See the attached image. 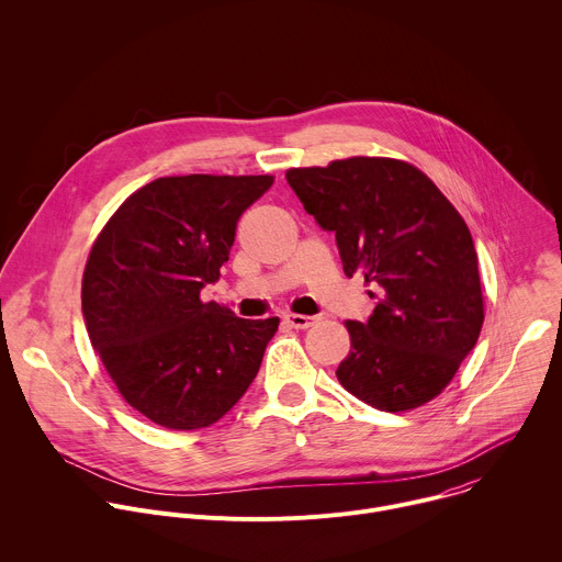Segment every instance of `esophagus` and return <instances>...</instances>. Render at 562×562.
Instances as JSON below:
<instances>
[{"instance_id":"esophagus-1","label":"esophagus","mask_w":562,"mask_h":562,"mask_svg":"<svg viewBox=\"0 0 562 562\" xmlns=\"http://www.w3.org/2000/svg\"><path fill=\"white\" fill-rule=\"evenodd\" d=\"M284 322L291 326V328H308L315 324V317H308V315H297V313H289L284 315Z\"/></svg>"}]
</instances>
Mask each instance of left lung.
Wrapping results in <instances>:
<instances>
[{"instance_id":"left-lung-1","label":"left lung","mask_w":562,"mask_h":562,"mask_svg":"<svg viewBox=\"0 0 562 562\" xmlns=\"http://www.w3.org/2000/svg\"><path fill=\"white\" fill-rule=\"evenodd\" d=\"M286 180L326 232L344 273L378 286L368 322L346 319L339 384L363 404L404 413L432 402L474 348L485 304L470 229L415 165L350 156L291 167Z\"/></svg>"}]
</instances>
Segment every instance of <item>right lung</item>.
Returning <instances> with one entry per match:
<instances>
[{"instance_id": "right-lung-1", "label": "right lung", "mask_w": 562, "mask_h": 562, "mask_svg": "<svg viewBox=\"0 0 562 562\" xmlns=\"http://www.w3.org/2000/svg\"><path fill=\"white\" fill-rule=\"evenodd\" d=\"M273 176H165L110 216L86 262V328L121 397L151 424L201 430L256 380L280 319H243L201 289Z\"/></svg>"}]
</instances>
